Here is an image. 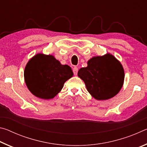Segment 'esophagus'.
I'll return each mask as SVG.
<instances>
[{
  "label": "esophagus",
  "instance_id": "1",
  "mask_svg": "<svg viewBox=\"0 0 147 147\" xmlns=\"http://www.w3.org/2000/svg\"><path fill=\"white\" fill-rule=\"evenodd\" d=\"M78 69L76 67H74L73 68V73L74 75H77V74H78Z\"/></svg>",
  "mask_w": 147,
  "mask_h": 147
}]
</instances>
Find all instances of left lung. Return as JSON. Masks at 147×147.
Listing matches in <instances>:
<instances>
[{
	"label": "left lung",
	"mask_w": 147,
	"mask_h": 147,
	"mask_svg": "<svg viewBox=\"0 0 147 147\" xmlns=\"http://www.w3.org/2000/svg\"><path fill=\"white\" fill-rule=\"evenodd\" d=\"M78 76L84 82L87 90L96 100H108L123 87L124 71L120 61L110 54L94 56L81 68Z\"/></svg>",
	"instance_id": "1"
}]
</instances>
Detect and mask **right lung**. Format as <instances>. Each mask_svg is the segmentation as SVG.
I'll return each mask as SVG.
<instances>
[{
    "mask_svg": "<svg viewBox=\"0 0 147 147\" xmlns=\"http://www.w3.org/2000/svg\"><path fill=\"white\" fill-rule=\"evenodd\" d=\"M73 76L71 68L61 65L52 55L38 54L30 59L24 72L29 91L37 97L51 99L58 94L65 82Z\"/></svg>",
    "mask_w": 147,
    "mask_h": 147,
    "instance_id": "1",
    "label": "right lung"
}]
</instances>
